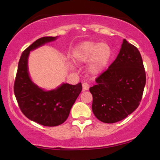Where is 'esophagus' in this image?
<instances>
[{"mask_svg":"<svg viewBox=\"0 0 160 160\" xmlns=\"http://www.w3.org/2000/svg\"><path fill=\"white\" fill-rule=\"evenodd\" d=\"M82 87H83V90H84V91L85 90H88V89H89V84L87 82L83 83Z\"/></svg>","mask_w":160,"mask_h":160,"instance_id":"34e87169","label":"esophagus"}]
</instances>
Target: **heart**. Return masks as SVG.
<instances>
[{
	"label": "heart",
	"instance_id": "b5f03b06",
	"mask_svg": "<svg viewBox=\"0 0 160 160\" xmlns=\"http://www.w3.org/2000/svg\"><path fill=\"white\" fill-rule=\"evenodd\" d=\"M110 56L111 49L108 44L91 41L81 43L73 52L74 61L77 63L85 62L90 59L88 70L92 74L99 73L104 69Z\"/></svg>",
	"mask_w": 160,
	"mask_h": 160
}]
</instances>
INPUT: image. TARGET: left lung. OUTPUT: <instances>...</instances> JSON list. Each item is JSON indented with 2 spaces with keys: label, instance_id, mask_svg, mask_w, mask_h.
<instances>
[{
  "label": "left lung",
  "instance_id": "left-lung-1",
  "mask_svg": "<svg viewBox=\"0 0 160 160\" xmlns=\"http://www.w3.org/2000/svg\"><path fill=\"white\" fill-rule=\"evenodd\" d=\"M146 79L141 53L124 39L117 58L89 88L92 109L97 119L104 123L125 119L140 105Z\"/></svg>",
  "mask_w": 160,
  "mask_h": 160
}]
</instances>
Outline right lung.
<instances>
[{
    "label": "right lung",
    "mask_w": 160,
    "mask_h": 160,
    "mask_svg": "<svg viewBox=\"0 0 160 160\" xmlns=\"http://www.w3.org/2000/svg\"><path fill=\"white\" fill-rule=\"evenodd\" d=\"M56 37L38 38L22 53L14 84V92L19 107L24 115L43 126H58L66 121L70 111L82 89V83L63 84L58 89L43 91L30 80L28 70L30 51L54 41Z\"/></svg>",
    "instance_id": "1"
}]
</instances>
